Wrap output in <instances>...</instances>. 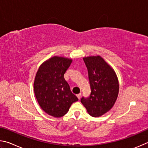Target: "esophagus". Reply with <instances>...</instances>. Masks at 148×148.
<instances>
[{
  "instance_id": "34e87169",
  "label": "esophagus",
  "mask_w": 148,
  "mask_h": 148,
  "mask_svg": "<svg viewBox=\"0 0 148 148\" xmlns=\"http://www.w3.org/2000/svg\"><path fill=\"white\" fill-rule=\"evenodd\" d=\"M81 93H79V94H77V97H78L79 98V99H80V98H81Z\"/></svg>"
}]
</instances>
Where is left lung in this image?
<instances>
[{"label":"left lung","mask_w":148,"mask_h":148,"mask_svg":"<svg viewBox=\"0 0 148 148\" xmlns=\"http://www.w3.org/2000/svg\"><path fill=\"white\" fill-rule=\"evenodd\" d=\"M87 67L91 93L81 101L93 117H99L114 105L119 92L117 76L114 70L99 56L83 58Z\"/></svg>","instance_id":"8db88e82"}]
</instances>
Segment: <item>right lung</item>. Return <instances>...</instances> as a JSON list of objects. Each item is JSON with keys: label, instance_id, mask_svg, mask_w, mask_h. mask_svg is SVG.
Listing matches in <instances>:
<instances>
[{"label": "right lung", "instance_id": "right-lung-1", "mask_svg": "<svg viewBox=\"0 0 148 148\" xmlns=\"http://www.w3.org/2000/svg\"><path fill=\"white\" fill-rule=\"evenodd\" d=\"M71 59L54 56L41 65L35 77L34 88L41 108L48 114L60 118L79 100L70 90L64 74Z\"/></svg>", "mask_w": 148, "mask_h": 148}]
</instances>
